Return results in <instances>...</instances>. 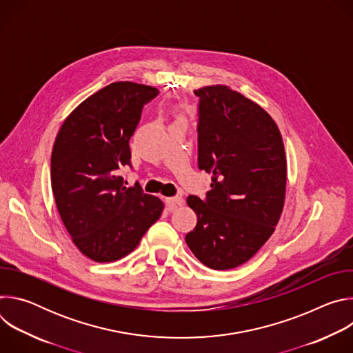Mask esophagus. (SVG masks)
I'll use <instances>...</instances> for the list:
<instances>
[{
	"instance_id": "esophagus-1",
	"label": "esophagus",
	"mask_w": 353,
	"mask_h": 353,
	"mask_svg": "<svg viewBox=\"0 0 353 353\" xmlns=\"http://www.w3.org/2000/svg\"><path fill=\"white\" fill-rule=\"evenodd\" d=\"M165 203H166L168 208H169L170 211H173V210H176L177 207L183 205L184 199H183L181 196H170V198H165Z\"/></svg>"
}]
</instances>
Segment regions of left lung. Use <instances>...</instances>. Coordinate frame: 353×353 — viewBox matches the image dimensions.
I'll return each mask as SVG.
<instances>
[{
  "mask_svg": "<svg viewBox=\"0 0 353 353\" xmlns=\"http://www.w3.org/2000/svg\"><path fill=\"white\" fill-rule=\"evenodd\" d=\"M198 168L212 173L205 199L187 198L196 226L185 234L192 254L212 270L236 268L274 233L286 190L282 135L253 100L225 85L194 90Z\"/></svg>",
  "mask_w": 353,
  "mask_h": 353,
  "instance_id": "obj_1",
  "label": "left lung"
}]
</instances>
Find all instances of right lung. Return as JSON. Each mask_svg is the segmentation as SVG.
<instances>
[{"instance_id": "obj_1", "label": "right lung", "mask_w": 353, "mask_h": 353, "mask_svg": "<svg viewBox=\"0 0 353 353\" xmlns=\"http://www.w3.org/2000/svg\"><path fill=\"white\" fill-rule=\"evenodd\" d=\"M157 88L114 82L89 96L63 123L52 152V190L61 221L88 259L130 254L162 215L163 203L139 184L125 187L130 138Z\"/></svg>"}]
</instances>
